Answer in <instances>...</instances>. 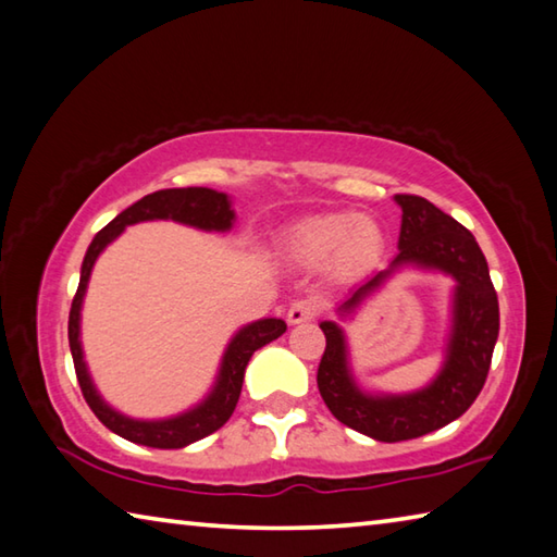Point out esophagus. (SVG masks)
<instances>
[{
	"label": "esophagus",
	"mask_w": 557,
	"mask_h": 557,
	"mask_svg": "<svg viewBox=\"0 0 557 557\" xmlns=\"http://www.w3.org/2000/svg\"><path fill=\"white\" fill-rule=\"evenodd\" d=\"M313 317H317V305H313L311 299H299L289 307L287 323H289V326H297V323L313 321Z\"/></svg>",
	"instance_id": "esophagus-1"
}]
</instances>
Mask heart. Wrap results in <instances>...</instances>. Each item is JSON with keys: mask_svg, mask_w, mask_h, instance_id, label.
<instances>
[{"mask_svg": "<svg viewBox=\"0 0 557 557\" xmlns=\"http://www.w3.org/2000/svg\"><path fill=\"white\" fill-rule=\"evenodd\" d=\"M387 234L375 216L356 211H321L292 224L280 240L289 265L319 268L333 282H350L377 265Z\"/></svg>", "mask_w": 557, "mask_h": 557, "instance_id": "b5f03b06", "label": "heart"}]
</instances>
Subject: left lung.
<instances>
[{
  "mask_svg": "<svg viewBox=\"0 0 557 557\" xmlns=\"http://www.w3.org/2000/svg\"><path fill=\"white\" fill-rule=\"evenodd\" d=\"M401 209L399 252L387 268L350 292L338 307L346 319L404 268L443 272L453 277L450 331L446 358L426 387L384 394L362 389L350 368L346 331L321 321L326 350L319 362V392L333 417L366 436L397 443L426 436L462 417L487 380L494 343L499 336V301L478 240L446 211L417 195H394Z\"/></svg>",
  "mask_w": 557,
  "mask_h": 557,
  "instance_id": "obj_1",
  "label": "left lung"
}]
</instances>
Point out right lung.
Here are the masks:
<instances>
[{"label": "right lung", "mask_w": 557, "mask_h": 557, "mask_svg": "<svg viewBox=\"0 0 557 557\" xmlns=\"http://www.w3.org/2000/svg\"><path fill=\"white\" fill-rule=\"evenodd\" d=\"M140 221H177L199 231H209V234H226L236 224V211L231 207V197L226 191H216L209 187H185V189H160L153 195H146L138 199L136 205L121 211L116 219L99 231L89 244L83 270H79V285L75 292L73 307H70V321H67V341L70 352H73L75 372L79 389L85 394V401L95 417L104 423L109 431L116 436L126 438L131 443L148 448H185L189 443L209 436V433L219 431L234 413L240 387H244V375L248 368V360L258 348L268 346L270 341L280 338L287 331V323L282 319H258L248 323V326L238 329L234 338L221 356L216 380L205 399L195 407L177 413V417L168 419H131L126 413L109 407L102 394L95 387L92 375H89L83 338H79V321H83V301L87 295L89 275L97 258L102 256L109 244L124 234L126 226L140 224Z\"/></svg>", "instance_id": "obj_1"}]
</instances>
